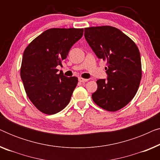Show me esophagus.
<instances>
[{"instance_id":"esophagus-1","label":"esophagus","mask_w":160,"mask_h":160,"mask_svg":"<svg viewBox=\"0 0 160 160\" xmlns=\"http://www.w3.org/2000/svg\"><path fill=\"white\" fill-rule=\"evenodd\" d=\"M89 79H87V78H83L82 77H79L78 78V81H79L80 82H82V83H84V82H88Z\"/></svg>"}]
</instances>
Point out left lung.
I'll list each match as a JSON object with an SVG mask.
<instances>
[{
    "label": "left lung",
    "instance_id": "obj_1",
    "mask_svg": "<svg viewBox=\"0 0 160 160\" xmlns=\"http://www.w3.org/2000/svg\"><path fill=\"white\" fill-rule=\"evenodd\" d=\"M84 37L96 56L107 61L106 79L97 81L93 101L100 108L117 111L135 97L141 80V55L130 38L111 26L84 28Z\"/></svg>",
    "mask_w": 160,
    "mask_h": 160
}]
</instances>
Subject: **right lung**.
Wrapping results in <instances>:
<instances>
[{"label": "right lung", "mask_w": 160, "mask_h": 160, "mask_svg": "<svg viewBox=\"0 0 160 160\" xmlns=\"http://www.w3.org/2000/svg\"><path fill=\"white\" fill-rule=\"evenodd\" d=\"M83 32V28H51L25 49L20 69L24 88L30 101L43 113L54 114L69 103L78 78L58 74L57 66H62Z\"/></svg>", "instance_id": "obj_1"}]
</instances>
